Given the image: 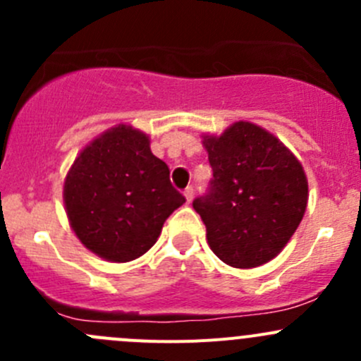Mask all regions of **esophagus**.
<instances>
[{"label": "esophagus", "instance_id": "1", "mask_svg": "<svg viewBox=\"0 0 361 361\" xmlns=\"http://www.w3.org/2000/svg\"><path fill=\"white\" fill-rule=\"evenodd\" d=\"M183 194H185V199H187V202H188V204H190L192 201H194V188H192V187H187V188H185Z\"/></svg>", "mask_w": 361, "mask_h": 361}]
</instances>
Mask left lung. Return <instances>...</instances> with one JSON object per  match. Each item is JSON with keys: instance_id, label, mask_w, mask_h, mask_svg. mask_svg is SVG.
<instances>
[{"instance_id": "obj_1", "label": "left lung", "mask_w": 361, "mask_h": 361, "mask_svg": "<svg viewBox=\"0 0 361 361\" xmlns=\"http://www.w3.org/2000/svg\"><path fill=\"white\" fill-rule=\"evenodd\" d=\"M213 180L194 202L213 253L235 269L267 264L281 253L307 207L302 164L269 130L235 122L204 136Z\"/></svg>"}]
</instances>
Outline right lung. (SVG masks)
<instances>
[{
	"label": "right lung",
	"mask_w": 361,
	"mask_h": 361,
	"mask_svg": "<svg viewBox=\"0 0 361 361\" xmlns=\"http://www.w3.org/2000/svg\"><path fill=\"white\" fill-rule=\"evenodd\" d=\"M185 197L150 137L111 127L87 145L64 180V206L82 245L108 262H130L157 243L164 221Z\"/></svg>",
	"instance_id": "add662e5"
}]
</instances>
